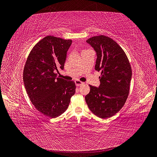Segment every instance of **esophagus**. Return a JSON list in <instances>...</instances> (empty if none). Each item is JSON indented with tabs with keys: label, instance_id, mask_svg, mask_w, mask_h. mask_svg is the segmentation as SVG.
<instances>
[{
	"label": "esophagus",
	"instance_id": "esophagus-1",
	"mask_svg": "<svg viewBox=\"0 0 157 157\" xmlns=\"http://www.w3.org/2000/svg\"><path fill=\"white\" fill-rule=\"evenodd\" d=\"M75 84L77 85V86H80V85H82V84H84L83 82L80 81V80H76L75 81Z\"/></svg>",
	"mask_w": 157,
	"mask_h": 157
}]
</instances>
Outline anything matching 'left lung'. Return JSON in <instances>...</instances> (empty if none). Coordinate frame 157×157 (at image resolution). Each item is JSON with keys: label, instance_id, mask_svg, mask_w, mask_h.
Masks as SVG:
<instances>
[{"label": "left lung", "instance_id": "left-lung-1", "mask_svg": "<svg viewBox=\"0 0 157 157\" xmlns=\"http://www.w3.org/2000/svg\"><path fill=\"white\" fill-rule=\"evenodd\" d=\"M87 43L96 52L95 69L101 71L100 85H89L85 96L87 105L94 115L107 118L119 111L128 98L132 78V68L124 50L111 38L99 35L90 38Z\"/></svg>", "mask_w": 157, "mask_h": 157}]
</instances>
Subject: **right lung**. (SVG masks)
Masks as SVG:
<instances>
[{
	"instance_id": "obj_1",
	"label": "right lung",
	"mask_w": 157,
	"mask_h": 157,
	"mask_svg": "<svg viewBox=\"0 0 157 157\" xmlns=\"http://www.w3.org/2000/svg\"><path fill=\"white\" fill-rule=\"evenodd\" d=\"M71 40L47 36L33 47L23 69L24 86L38 111L56 118L67 109L75 93L73 81L58 77L56 71L63 69Z\"/></svg>"
}]
</instances>
